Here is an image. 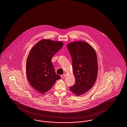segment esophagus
<instances>
[{"mask_svg": "<svg viewBox=\"0 0 127 127\" xmlns=\"http://www.w3.org/2000/svg\"><path fill=\"white\" fill-rule=\"evenodd\" d=\"M61 78H64L65 77H66V74H64L61 75Z\"/></svg>", "mask_w": 127, "mask_h": 127, "instance_id": "obj_1", "label": "esophagus"}]
</instances>
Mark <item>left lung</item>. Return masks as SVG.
<instances>
[{"instance_id":"left-lung-1","label":"left lung","mask_w":127,"mask_h":127,"mask_svg":"<svg viewBox=\"0 0 127 127\" xmlns=\"http://www.w3.org/2000/svg\"><path fill=\"white\" fill-rule=\"evenodd\" d=\"M72 60L75 84L70 87L77 96L86 93L95 84L97 77V57L95 49L89 43L77 41L67 44Z\"/></svg>"}]
</instances>
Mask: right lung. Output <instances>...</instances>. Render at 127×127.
Listing matches in <instances>:
<instances>
[{"instance_id":"right-lung-1","label":"right lung","mask_w":127,"mask_h":127,"mask_svg":"<svg viewBox=\"0 0 127 127\" xmlns=\"http://www.w3.org/2000/svg\"><path fill=\"white\" fill-rule=\"evenodd\" d=\"M63 46L60 41L43 39L29 53L26 61L27 78L32 88L41 94L48 92L61 78L55 73L51 60Z\"/></svg>"}]
</instances>
